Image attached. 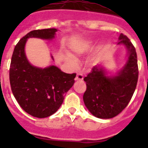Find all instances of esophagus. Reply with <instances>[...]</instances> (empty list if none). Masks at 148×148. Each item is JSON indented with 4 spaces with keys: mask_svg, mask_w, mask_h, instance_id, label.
<instances>
[{
    "mask_svg": "<svg viewBox=\"0 0 148 148\" xmlns=\"http://www.w3.org/2000/svg\"><path fill=\"white\" fill-rule=\"evenodd\" d=\"M84 78V75L82 73H78L76 75V77H75V80L76 81H82Z\"/></svg>",
    "mask_w": 148,
    "mask_h": 148,
    "instance_id": "esophagus-1",
    "label": "esophagus"
}]
</instances>
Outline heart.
I'll use <instances>...</instances> for the list:
<instances>
[{
  "label": "heart",
  "instance_id": "obj_1",
  "mask_svg": "<svg viewBox=\"0 0 148 148\" xmlns=\"http://www.w3.org/2000/svg\"><path fill=\"white\" fill-rule=\"evenodd\" d=\"M66 60L68 61L69 63H70V64H74V59L73 58V57L70 56H69V55H67V56H66Z\"/></svg>",
  "mask_w": 148,
  "mask_h": 148
}]
</instances>
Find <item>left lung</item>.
I'll use <instances>...</instances> for the list:
<instances>
[{
	"label": "left lung",
	"instance_id": "left-lung-1",
	"mask_svg": "<svg viewBox=\"0 0 148 148\" xmlns=\"http://www.w3.org/2000/svg\"><path fill=\"white\" fill-rule=\"evenodd\" d=\"M119 42L128 50L125 66L113 77L106 76L104 70L95 66L84 78L87 89L84 102L90 113L100 119H111L119 114L130 102L137 85L138 68L134 46L121 33Z\"/></svg>",
	"mask_w": 148,
	"mask_h": 148
}]
</instances>
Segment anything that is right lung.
<instances>
[{
  "label": "right lung",
  "instance_id": "right-lung-1",
  "mask_svg": "<svg viewBox=\"0 0 148 148\" xmlns=\"http://www.w3.org/2000/svg\"><path fill=\"white\" fill-rule=\"evenodd\" d=\"M56 32L54 28L32 30L18 41L12 56L10 82L12 93L22 109L36 118H46L56 113L75 83V73H65L56 66L35 67L26 58L27 38L50 40Z\"/></svg>",
  "mask_w": 148,
  "mask_h": 148
}]
</instances>
